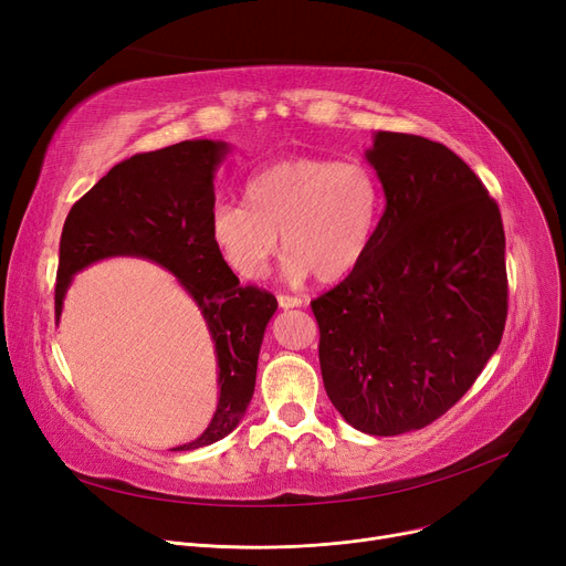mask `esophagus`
<instances>
[{
    "instance_id": "esophagus-1",
    "label": "esophagus",
    "mask_w": 566,
    "mask_h": 566,
    "mask_svg": "<svg viewBox=\"0 0 566 566\" xmlns=\"http://www.w3.org/2000/svg\"><path fill=\"white\" fill-rule=\"evenodd\" d=\"M277 303H280L282 310H291V307H303V305H305V298H301V295L280 293V295H277Z\"/></svg>"
}]
</instances>
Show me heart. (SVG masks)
Segmentation results:
<instances>
[{"label":"heart","mask_w":566,"mask_h":566,"mask_svg":"<svg viewBox=\"0 0 566 566\" xmlns=\"http://www.w3.org/2000/svg\"><path fill=\"white\" fill-rule=\"evenodd\" d=\"M382 211V186L360 160L291 158L256 171L245 201H220L211 238L222 261L248 282L261 280L280 250L282 273L303 282L346 277L367 256Z\"/></svg>","instance_id":"obj_1"}]
</instances>
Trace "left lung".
<instances>
[{"label": "left lung", "instance_id": "left-lung-1", "mask_svg": "<svg viewBox=\"0 0 566 566\" xmlns=\"http://www.w3.org/2000/svg\"><path fill=\"white\" fill-rule=\"evenodd\" d=\"M367 160L385 211L367 256L312 301L325 392L369 436L448 412L497 350L507 321L500 208L454 151L376 133Z\"/></svg>", "mask_w": 566, "mask_h": 566}]
</instances>
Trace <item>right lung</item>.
Wrapping results in <instances>:
<instances>
[{
	"label": "right lung",
	"instance_id": "add662e5",
	"mask_svg": "<svg viewBox=\"0 0 566 566\" xmlns=\"http://www.w3.org/2000/svg\"><path fill=\"white\" fill-rule=\"evenodd\" d=\"M229 146L186 139L114 165L77 199L59 243L54 314L62 316L73 275L107 256H142L167 268L192 295L218 353L220 399L206 431L176 452L231 433L250 406L273 293L241 286L211 238L216 167Z\"/></svg>",
	"mask_w": 566,
	"mask_h": 566
}]
</instances>
